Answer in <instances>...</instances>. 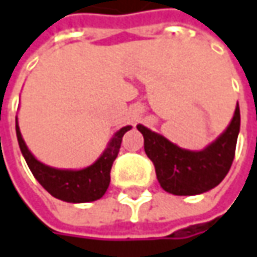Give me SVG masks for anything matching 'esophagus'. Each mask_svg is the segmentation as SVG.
Here are the masks:
<instances>
[{
	"label": "esophagus",
	"mask_w": 257,
	"mask_h": 257,
	"mask_svg": "<svg viewBox=\"0 0 257 257\" xmlns=\"http://www.w3.org/2000/svg\"><path fill=\"white\" fill-rule=\"evenodd\" d=\"M139 118H141V111H139V108H134L132 112H131V119L135 122V120H138Z\"/></svg>",
	"instance_id": "obj_1"
}]
</instances>
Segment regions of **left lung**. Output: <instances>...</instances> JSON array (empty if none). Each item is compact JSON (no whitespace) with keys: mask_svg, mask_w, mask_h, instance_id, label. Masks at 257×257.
Wrapping results in <instances>:
<instances>
[{"mask_svg":"<svg viewBox=\"0 0 257 257\" xmlns=\"http://www.w3.org/2000/svg\"><path fill=\"white\" fill-rule=\"evenodd\" d=\"M137 128L144 135L146 155L155 165L162 189L178 196L200 195L217 186L232 166L240 129L239 103L225 131L200 151L183 149L142 123Z\"/></svg>","mask_w":257,"mask_h":257,"instance_id":"1","label":"left lung"}]
</instances>
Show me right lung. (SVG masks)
<instances>
[{
    "mask_svg": "<svg viewBox=\"0 0 257 257\" xmlns=\"http://www.w3.org/2000/svg\"><path fill=\"white\" fill-rule=\"evenodd\" d=\"M132 129L131 125H126L115 132L106 148L103 149L101 156L92 165L82 169H59L52 168L49 165L42 164L32 152L24 141L18 116L15 118V131L17 139L20 144L21 154L25 158V162L31 169L35 179L40 182L41 186L51 193L54 198L69 203H86L101 199L109 186L111 182V168L113 161L116 159L119 152L122 137Z\"/></svg>",
    "mask_w": 257,
    "mask_h": 257,
    "instance_id": "1",
    "label": "right lung"
}]
</instances>
